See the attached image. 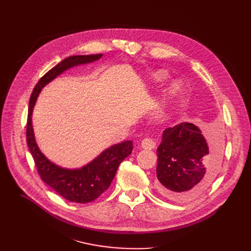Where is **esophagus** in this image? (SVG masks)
Returning a JSON list of instances; mask_svg holds the SVG:
<instances>
[{"mask_svg":"<svg viewBox=\"0 0 251 251\" xmlns=\"http://www.w3.org/2000/svg\"><path fill=\"white\" fill-rule=\"evenodd\" d=\"M141 148L144 150H153L155 148V142L151 138L146 137L141 141Z\"/></svg>","mask_w":251,"mask_h":251,"instance_id":"34e87169","label":"esophagus"}]
</instances>
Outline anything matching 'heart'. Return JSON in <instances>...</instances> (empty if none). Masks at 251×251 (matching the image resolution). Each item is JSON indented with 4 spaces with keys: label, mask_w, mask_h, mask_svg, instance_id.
Returning a JSON list of instances; mask_svg holds the SVG:
<instances>
[{
    "label": "heart",
    "mask_w": 251,
    "mask_h": 251,
    "mask_svg": "<svg viewBox=\"0 0 251 251\" xmlns=\"http://www.w3.org/2000/svg\"><path fill=\"white\" fill-rule=\"evenodd\" d=\"M153 78H154V80H156V81H162V80H164V79L167 78V75H166V73L163 72V71H157V72H155ZM177 89H178V85L176 84V85L173 86L172 91H176Z\"/></svg>",
    "instance_id": "1"
}]
</instances>
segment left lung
Wrapping results in <instances>:
<instances>
[{
	"instance_id": "obj_1",
	"label": "left lung",
	"mask_w": 251,
	"mask_h": 251,
	"mask_svg": "<svg viewBox=\"0 0 251 251\" xmlns=\"http://www.w3.org/2000/svg\"><path fill=\"white\" fill-rule=\"evenodd\" d=\"M222 142L207 144L201 129L183 122L164 130L156 150V188L176 202L190 201L201 195L216 177Z\"/></svg>"
}]
</instances>
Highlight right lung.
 <instances>
[{
    "instance_id": "add662e5",
    "label": "right lung",
    "mask_w": 251,
    "mask_h": 251,
    "mask_svg": "<svg viewBox=\"0 0 251 251\" xmlns=\"http://www.w3.org/2000/svg\"><path fill=\"white\" fill-rule=\"evenodd\" d=\"M102 54L71 56L64 59L54 68L47 72L34 86L29 100L27 126H26V140L32 154L37 172L45 183L55 190L59 195L72 202L87 203L97 200L107 190L116 175L119 165L133 150L131 140L103 151L94 161L80 169H64L51 163L39 151L32 129L31 115L39 92L52 79L74 66L95 62L100 59Z\"/></svg>"
}]
</instances>
